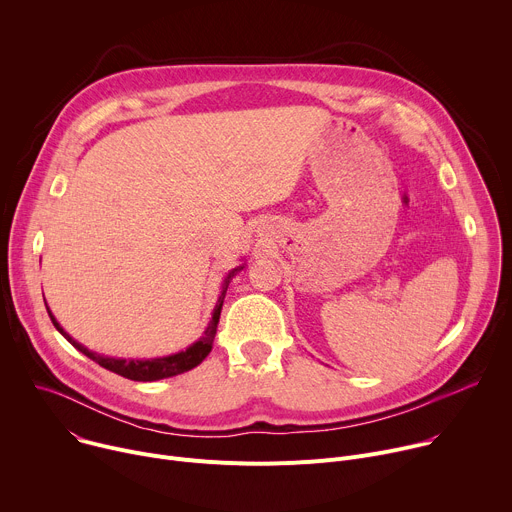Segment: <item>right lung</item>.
Here are the masks:
<instances>
[{"label":"right lung","instance_id":"add662e5","mask_svg":"<svg viewBox=\"0 0 512 512\" xmlns=\"http://www.w3.org/2000/svg\"><path fill=\"white\" fill-rule=\"evenodd\" d=\"M245 267L239 265L235 267L233 271H229V275L225 277L223 281V291L221 296H218V302L212 310V318L208 322V326L204 328L202 336L192 342L186 350H180L176 354H168V356H156V358H117V356H105V354H99L95 350H89L87 346H83L81 342H77L75 338H72L68 332H64V328L56 322V318L52 316L50 308L46 306L48 310V316L54 324V328L72 344L79 352H83L85 356H89L91 360H95L97 364H101L103 369L111 371V373H117L125 379H131V381H143V383H152V381H160V379H168V377H176L180 373H186V371H192L194 367H198V364L208 356V352L212 350V342H214V334H216V328H218V318H221V310H223V302H225V296H227V287L231 283V279ZM46 304V302H44Z\"/></svg>","mask_w":512,"mask_h":512}]
</instances>
